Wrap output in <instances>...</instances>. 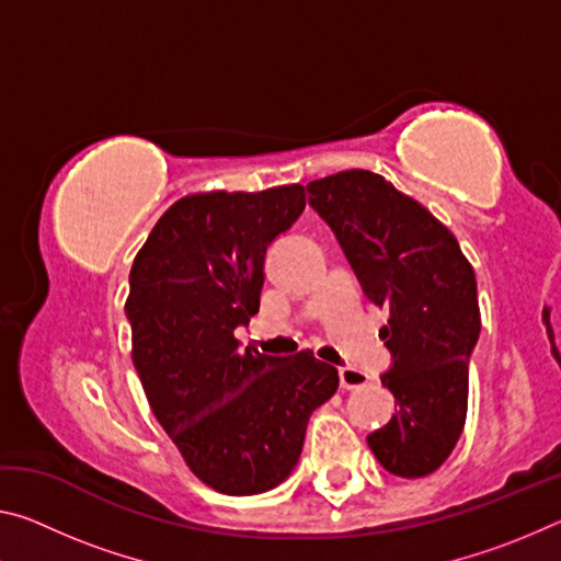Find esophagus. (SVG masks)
I'll list each match as a JSON object with an SVG mask.
<instances>
[{
	"mask_svg": "<svg viewBox=\"0 0 561 561\" xmlns=\"http://www.w3.org/2000/svg\"><path fill=\"white\" fill-rule=\"evenodd\" d=\"M371 381V376L366 371H360V368L354 366H341L339 368V383L341 388H346V391H354V388H360Z\"/></svg>",
	"mask_w": 561,
	"mask_h": 561,
	"instance_id": "34e87169",
	"label": "esophagus"
}]
</instances>
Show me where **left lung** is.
Listing matches in <instances>:
<instances>
[{
  "mask_svg": "<svg viewBox=\"0 0 561 561\" xmlns=\"http://www.w3.org/2000/svg\"><path fill=\"white\" fill-rule=\"evenodd\" d=\"M307 190L360 289L388 309L381 339L391 368L381 383L398 408L368 448L398 478H425L448 460L468 415L480 336L474 272L448 227L371 170H344Z\"/></svg>",
  "mask_w": 561,
  "mask_h": 561,
  "instance_id": "8db88e82",
  "label": "left lung"
}]
</instances>
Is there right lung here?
I'll return each instance as SVG.
<instances>
[{"mask_svg":"<svg viewBox=\"0 0 561 561\" xmlns=\"http://www.w3.org/2000/svg\"><path fill=\"white\" fill-rule=\"evenodd\" d=\"M301 213V185L187 195L130 267L126 317L148 403L187 468L225 495L287 480L311 413L339 388L311 351L267 356L234 339L260 311L267 247Z\"/></svg>","mask_w":561,"mask_h":561,"instance_id":"obj_1","label":"right lung"}]
</instances>
